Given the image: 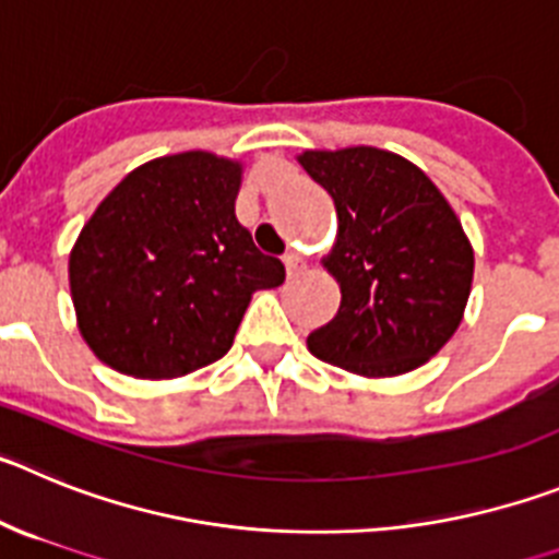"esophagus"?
<instances>
[{
	"label": "esophagus",
	"mask_w": 559,
	"mask_h": 559,
	"mask_svg": "<svg viewBox=\"0 0 559 559\" xmlns=\"http://www.w3.org/2000/svg\"><path fill=\"white\" fill-rule=\"evenodd\" d=\"M284 267H286V275H298V273H304V270H306V259L300 253H295V250H292V253L284 255Z\"/></svg>",
	"instance_id": "34e87169"
}]
</instances>
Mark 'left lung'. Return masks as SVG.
<instances>
[{
	"instance_id": "obj_1",
	"label": "left lung",
	"mask_w": 559,
	"mask_h": 559,
	"mask_svg": "<svg viewBox=\"0 0 559 559\" xmlns=\"http://www.w3.org/2000/svg\"><path fill=\"white\" fill-rule=\"evenodd\" d=\"M298 164L334 198L336 239L323 267L342 292L309 350L365 379L426 365L460 329L474 284V245L449 200L390 150H304Z\"/></svg>"
}]
</instances>
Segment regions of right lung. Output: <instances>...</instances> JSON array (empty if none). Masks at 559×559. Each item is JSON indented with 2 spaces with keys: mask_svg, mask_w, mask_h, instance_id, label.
Instances as JSON below:
<instances>
[{
  "mask_svg": "<svg viewBox=\"0 0 559 559\" xmlns=\"http://www.w3.org/2000/svg\"><path fill=\"white\" fill-rule=\"evenodd\" d=\"M242 160L189 150L124 175L69 253L78 331L133 379H178L234 345L255 289L284 284L236 219Z\"/></svg>",
  "mask_w": 559,
  "mask_h": 559,
  "instance_id": "1",
  "label": "right lung"
}]
</instances>
